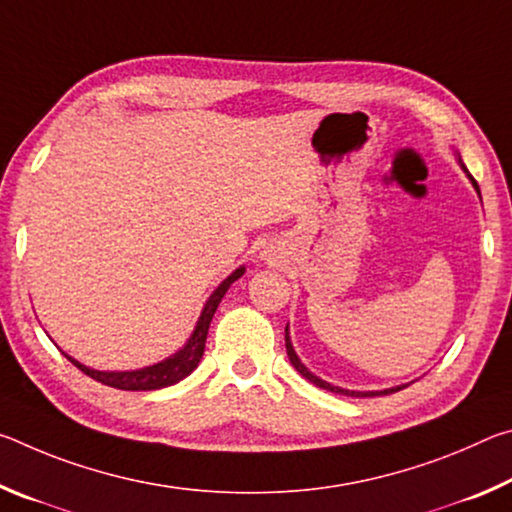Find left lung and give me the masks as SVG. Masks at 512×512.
Here are the masks:
<instances>
[{
	"instance_id": "1",
	"label": "left lung",
	"mask_w": 512,
	"mask_h": 512,
	"mask_svg": "<svg viewBox=\"0 0 512 512\" xmlns=\"http://www.w3.org/2000/svg\"><path fill=\"white\" fill-rule=\"evenodd\" d=\"M456 155V160H458V164H461V169L465 171V176L470 178V183H472V187L476 189V194H479V198H481V189H479V185H476V180L472 178V173L467 171V167L463 164V160H461V153H454ZM284 341H287V354H289V361H291V366L296 368L302 377H305L307 381H311V384L314 386H318V388H325V391H332V393H341V395H350V397H375V395H386V393H397V391H402V388H406L409 384H400V386H393V388H384V391H348V388H341V386H334V384H329V381H325V379H320V377H316L314 372H311L305 363L300 361V357L296 354V350H293V343H291V336H289V325L284 327Z\"/></svg>"
}]
</instances>
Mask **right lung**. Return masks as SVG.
Returning a JSON list of instances; mask_svg holds the SVG:
<instances>
[{"label": "right lung", "mask_w": 512, "mask_h": 512, "mask_svg": "<svg viewBox=\"0 0 512 512\" xmlns=\"http://www.w3.org/2000/svg\"><path fill=\"white\" fill-rule=\"evenodd\" d=\"M244 273H246V266H239L237 271H232L219 284V287L212 291V296L207 298L201 316H198V320H196L192 336H189L183 348H180L176 354H171V357H167V359L151 363V366L137 368V370H94V368L83 366V363L76 361L74 357H69L67 352H63V354L74 363L76 368L83 370L88 377L97 379L106 386L119 388V391H158V388H167V386L178 384L180 379L192 375L198 363H201L203 352H205L207 329H210L214 311H216V307H219V302L223 300L225 293H228V289L232 287V282H237Z\"/></svg>", "instance_id": "obj_1"}]
</instances>
